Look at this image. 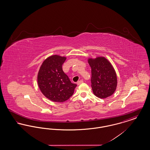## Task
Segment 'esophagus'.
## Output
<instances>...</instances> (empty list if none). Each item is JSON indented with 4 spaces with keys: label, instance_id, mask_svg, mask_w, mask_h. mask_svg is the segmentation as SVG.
<instances>
[{
    "label": "esophagus",
    "instance_id": "esophagus-1",
    "mask_svg": "<svg viewBox=\"0 0 150 150\" xmlns=\"http://www.w3.org/2000/svg\"><path fill=\"white\" fill-rule=\"evenodd\" d=\"M83 83V80H79L78 81V82H77V84L79 86V85H80L81 83Z\"/></svg>",
    "mask_w": 150,
    "mask_h": 150
}]
</instances>
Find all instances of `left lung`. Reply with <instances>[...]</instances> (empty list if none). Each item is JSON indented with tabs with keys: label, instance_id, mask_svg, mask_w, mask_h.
Wrapping results in <instances>:
<instances>
[{
	"label": "left lung",
	"instance_id": "1",
	"mask_svg": "<svg viewBox=\"0 0 150 150\" xmlns=\"http://www.w3.org/2000/svg\"><path fill=\"white\" fill-rule=\"evenodd\" d=\"M88 64L92 69L91 83L94 94L104 99L112 95L117 87V75L110 61L104 57L89 58Z\"/></svg>",
	"mask_w": 150,
	"mask_h": 150
}]
</instances>
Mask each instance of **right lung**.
Returning <instances> with one entry per match:
<instances>
[{"instance_id":"right-lung-1","label":"right lung","mask_w":150,"mask_h":150,"mask_svg":"<svg viewBox=\"0 0 150 150\" xmlns=\"http://www.w3.org/2000/svg\"><path fill=\"white\" fill-rule=\"evenodd\" d=\"M66 57L53 55L43 61L38 74V84L43 95L53 102H64L74 92L76 84L72 83L62 70Z\"/></svg>"}]
</instances>
